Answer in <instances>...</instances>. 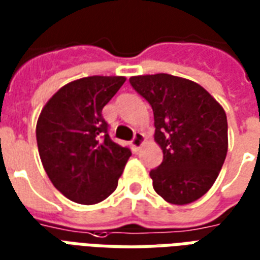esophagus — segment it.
I'll return each mask as SVG.
<instances>
[{
	"mask_svg": "<svg viewBox=\"0 0 260 260\" xmlns=\"http://www.w3.org/2000/svg\"><path fill=\"white\" fill-rule=\"evenodd\" d=\"M144 141H145V137H144L143 133L137 132L136 134H134V137H133L132 145L134 147V149H138L141 145H143Z\"/></svg>",
	"mask_w": 260,
	"mask_h": 260,
	"instance_id": "esophagus-1",
	"label": "esophagus"
}]
</instances>
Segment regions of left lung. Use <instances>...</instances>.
Here are the masks:
<instances>
[{
    "label": "left lung",
    "mask_w": 260,
    "mask_h": 260,
    "mask_svg": "<svg viewBox=\"0 0 260 260\" xmlns=\"http://www.w3.org/2000/svg\"><path fill=\"white\" fill-rule=\"evenodd\" d=\"M130 84L153 111L155 141L164 160L149 172L153 190L173 205L200 200L227 155L226 112L209 92L183 77L133 76Z\"/></svg>",
    "instance_id": "1"
}]
</instances>
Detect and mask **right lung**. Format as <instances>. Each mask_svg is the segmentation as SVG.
I'll use <instances>...</instances> for the list:
<instances>
[{
  "instance_id": "add662e5",
  "label": "right lung",
  "mask_w": 260,
  "mask_h": 260,
  "mask_svg": "<svg viewBox=\"0 0 260 260\" xmlns=\"http://www.w3.org/2000/svg\"><path fill=\"white\" fill-rule=\"evenodd\" d=\"M126 81L123 76H90L68 83L51 96L36 127L37 147L51 183L66 198L94 205L116 190L132 156L113 143L102 108Z\"/></svg>"
}]
</instances>
